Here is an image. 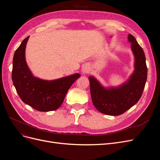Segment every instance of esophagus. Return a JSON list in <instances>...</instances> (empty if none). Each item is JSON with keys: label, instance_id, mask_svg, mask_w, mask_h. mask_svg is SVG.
I'll return each instance as SVG.
<instances>
[{"label": "esophagus", "instance_id": "esophagus-1", "mask_svg": "<svg viewBox=\"0 0 160 160\" xmlns=\"http://www.w3.org/2000/svg\"><path fill=\"white\" fill-rule=\"evenodd\" d=\"M82 72H83V74H85V73H88L90 71V67H89V65H85L83 67V68L81 69Z\"/></svg>", "mask_w": 160, "mask_h": 160}]
</instances>
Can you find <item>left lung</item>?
Instances as JSON below:
<instances>
[{"instance_id":"obj_1","label":"left lung","mask_w":160,"mask_h":160,"mask_svg":"<svg viewBox=\"0 0 160 160\" xmlns=\"http://www.w3.org/2000/svg\"><path fill=\"white\" fill-rule=\"evenodd\" d=\"M134 56V70L129 78L118 86L105 87L93 76H89L92 102L99 112L119 115L136 103L146 83L148 69L142 48L131 34L128 37Z\"/></svg>"}]
</instances>
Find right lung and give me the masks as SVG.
I'll use <instances>...</instances> for the list:
<instances>
[{"instance_id": "obj_1", "label": "right lung", "mask_w": 160, "mask_h": 160, "mask_svg": "<svg viewBox=\"0 0 160 160\" xmlns=\"http://www.w3.org/2000/svg\"><path fill=\"white\" fill-rule=\"evenodd\" d=\"M29 36L24 39L14 54L12 79L24 103L39 111L57 109L63 102L67 91L81 76L79 73L53 80L35 77L26 61L25 49Z\"/></svg>"}]
</instances>
